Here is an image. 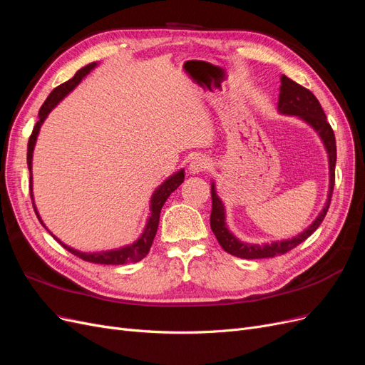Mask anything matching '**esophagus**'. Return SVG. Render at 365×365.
<instances>
[{
	"instance_id": "obj_1",
	"label": "esophagus",
	"mask_w": 365,
	"mask_h": 365,
	"mask_svg": "<svg viewBox=\"0 0 365 365\" xmlns=\"http://www.w3.org/2000/svg\"><path fill=\"white\" fill-rule=\"evenodd\" d=\"M210 168V160L204 155H196L195 158H192L190 164H189V170L190 173H201L204 170H207Z\"/></svg>"
}]
</instances>
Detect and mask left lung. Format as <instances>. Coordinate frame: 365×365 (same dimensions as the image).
Returning <instances> with one entry per match:
<instances>
[{
	"label": "left lung",
	"mask_w": 365,
	"mask_h": 365,
	"mask_svg": "<svg viewBox=\"0 0 365 365\" xmlns=\"http://www.w3.org/2000/svg\"><path fill=\"white\" fill-rule=\"evenodd\" d=\"M280 94H279V103L277 109L280 114L284 115H295L298 118L304 120L306 123L314 128V130L322 138L323 145L326 148L327 157H329V193L327 201L322 210V213L317 216L314 222L309 225L300 235L294 236L292 239H284L272 242V244H247V242H240L227 227L225 222V207L220 201V197L216 193L215 182H212V215H210V227H212L213 233L228 254H233L240 259H267L279 256V254L288 252L289 250L300 245L323 222V219L327 213L330 205V197H332L334 185H335V164H336V143L335 134L332 128L327 123V117L323 111L322 105L317 101V97L306 90L304 86L298 85L297 82L291 81L289 77L282 76L280 77Z\"/></svg>",
	"instance_id": "obj_1"
}]
</instances>
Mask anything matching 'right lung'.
Segmentation results:
<instances>
[{
    "mask_svg": "<svg viewBox=\"0 0 365 365\" xmlns=\"http://www.w3.org/2000/svg\"><path fill=\"white\" fill-rule=\"evenodd\" d=\"M97 67V62H93V63H88L85 65L83 68H81L79 71H77L74 74V77H71L70 81H67L65 83L59 85L54 88V90L50 93V96L47 97V101L43 102V105L41 106L39 109V120L38 123L35 125V128H33V132L29 138V146H27V165H29V170H30V196H31V202H33V178H31V160H33V149H35V145H36V138H38V134H39V129L43 123V120L47 118V115L51 113V109L56 106L62 98L70 94L74 88L81 83V81L83 79V77L90 73L91 70H94ZM184 181V170H178L176 173H173L172 176H169L168 180H165L158 189L153 192L152 195V200H150V215L148 217V222H146V227L145 230H143L141 236L134 242V244L130 245H126V247H121V248H117V250H108V251H98V252H82L79 250H74L68 245H65L63 242H61L56 236H54L51 231L43 225L42 219L36 210V205L35 202H33V208H35V213L39 219V222L42 224V227H46V230L48 231V233L56 239L59 244L70 251L71 254H74V256L81 257L86 262H91V263H101V264H123V263H135V262H140L143 257H146V254L149 252L150 247H152V242H153V237H155L157 235V230H158V224H160V213H161V208L164 205V202L168 201V197L170 196L172 192H175L178 187L181 185V182Z\"/></svg>",
    "mask_w": 365,
    "mask_h": 365,
    "instance_id": "right-lung-1",
    "label": "right lung"
}]
</instances>
